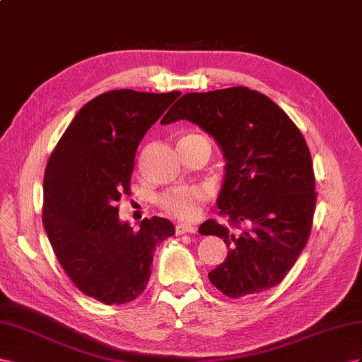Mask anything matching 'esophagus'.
<instances>
[{
  "label": "esophagus",
  "instance_id": "obj_1",
  "mask_svg": "<svg viewBox=\"0 0 362 362\" xmlns=\"http://www.w3.org/2000/svg\"><path fill=\"white\" fill-rule=\"evenodd\" d=\"M183 233H195V227L189 226V224L175 226V235H183Z\"/></svg>",
  "mask_w": 362,
  "mask_h": 362
}]
</instances>
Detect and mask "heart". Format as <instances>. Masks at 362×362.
<instances>
[{"mask_svg":"<svg viewBox=\"0 0 362 362\" xmlns=\"http://www.w3.org/2000/svg\"><path fill=\"white\" fill-rule=\"evenodd\" d=\"M208 202V191L203 187H175L163 192L158 199L159 208L170 216L191 221L200 215L204 203Z\"/></svg>","mask_w":362,"mask_h":362,"instance_id":"heart-1","label":"heart"}]
</instances>
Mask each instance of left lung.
<instances>
[{"label":"left lung","instance_id":"1","mask_svg":"<svg viewBox=\"0 0 362 362\" xmlns=\"http://www.w3.org/2000/svg\"><path fill=\"white\" fill-rule=\"evenodd\" d=\"M179 119L209 133L226 159L216 206L229 224L211 218L199 229L229 247L211 284L230 298L270 290L291 270L313 227L315 177L303 135L274 101L245 86L185 94L160 122Z\"/></svg>","mask_w":362,"mask_h":362}]
</instances>
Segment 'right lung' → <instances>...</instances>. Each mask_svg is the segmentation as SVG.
I'll list each match as a JSON object with an SVG mask.
<instances>
[{"instance_id": "right-lung-1", "label": "right lung", "mask_w": 362, "mask_h": 362, "mask_svg": "<svg viewBox=\"0 0 362 362\" xmlns=\"http://www.w3.org/2000/svg\"><path fill=\"white\" fill-rule=\"evenodd\" d=\"M179 90H109L81 107L44 175L42 220L59 264L78 290L105 305L146 290L156 245L175 233L170 220L121 223L117 202L130 194L135 154Z\"/></svg>"}]
</instances>
